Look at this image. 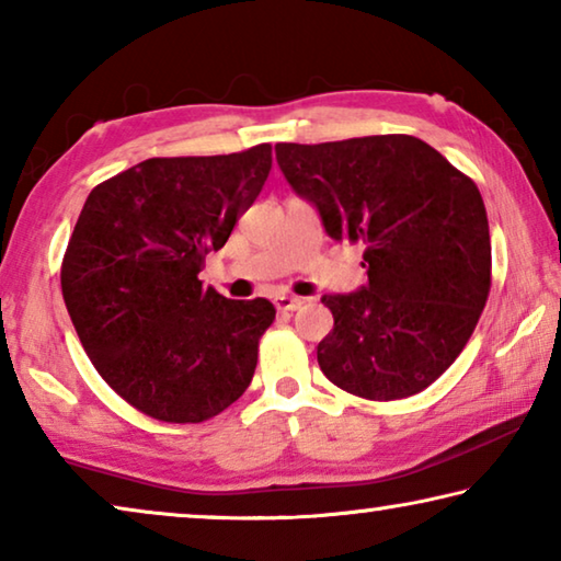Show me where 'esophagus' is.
I'll list each match as a JSON object with an SVG mask.
<instances>
[{
    "label": "esophagus",
    "mask_w": 561,
    "mask_h": 561,
    "mask_svg": "<svg viewBox=\"0 0 561 561\" xmlns=\"http://www.w3.org/2000/svg\"><path fill=\"white\" fill-rule=\"evenodd\" d=\"M304 304L301 297H287V294H279V297H274V307L279 311H297Z\"/></svg>",
    "instance_id": "34e87169"
}]
</instances>
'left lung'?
I'll list each match as a JSON object with an SVG mask.
<instances>
[{
    "label": "left lung",
    "mask_w": 561,
    "mask_h": 561,
    "mask_svg": "<svg viewBox=\"0 0 561 561\" xmlns=\"http://www.w3.org/2000/svg\"><path fill=\"white\" fill-rule=\"evenodd\" d=\"M274 153L331 240L364 244V287L321 297L334 314L317 346L321 371L371 401L421 393L460 356L490 294L478 185L413 136L279 144Z\"/></svg>",
    "instance_id": "8db88e82"
}]
</instances>
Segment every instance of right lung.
I'll return each mask as SVG.
<instances>
[{
	"mask_svg": "<svg viewBox=\"0 0 561 561\" xmlns=\"http://www.w3.org/2000/svg\"><path fill=\"white\" fill-rule=\"evenodd\" d=\"M270 168V144L148 158L83 203L61 267L66 309L103 381L150 417L207 421L252 381L277 311L267 299H227L197 274L257 201Z\"/></svg>",
	"mask_w": 561,
	"mask_h": 561,
	"instance_id": "add662e5",
	"label": "right lung"
}]
</instances>
